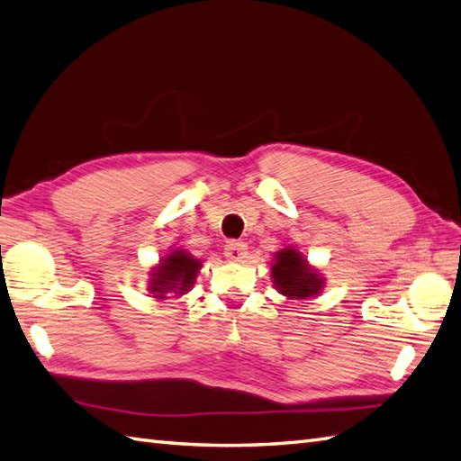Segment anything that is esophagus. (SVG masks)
Returning a JSON list of instances; mask_svg holds the SVG:
<instances>
[{"label": "esophagus", "mask_w": 461, "mask_h": 461, "mask_svg": "<svg viewBox=\"0 0 461 461\" xmlns=\"http://www.w3.org/2000/svg\"><path fill=\"white\" fill-rule=\"evenodd\" d=\"M223 255H226L230 261H243L245 257H248V243L231 240L226 243V248H223Z\"/></svg>", "instance_id": "obj_1"}]
</instances>
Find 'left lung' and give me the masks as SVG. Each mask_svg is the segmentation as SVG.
<instances>
[{
	"instance_id": "8db88e82",
	"label": "left lung",
	"mask_w": 461,
	"mask_h": 461,
	"mask_svg": "<svg viewBox=\"0 0 461 461\" xmlns=\"http://www.w3.org/2000/svg\"><path fill=\"white\" fill-rule=\"evenodd\" d=\"M271 276L276 291L291 301L316 296L324 286V279L320 276L318 269L310 267L303 253H298V249L291 248V245L275 253Z\"/></svg>"
}]
</instances>
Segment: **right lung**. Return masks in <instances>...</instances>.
I'll return each mask as SVG.
<instances>
[{
  "instance_id": "add662e5",
  "label": "right lung",
  "mask_w": 461,
  "mask_h": 461,
  "mask_svg": "<svg viewBox=\"0 0 461 461\" xmlns=\"http://www.w3.org/2000/svg\"><path fill=\"white\" fill-rule=\"evenodd\" d=\"M202 261L186 249H173L160 259L155 269L149 273V291L153 298H167V294H186L196 281Z\"/></svg>"
}]
</instances>
